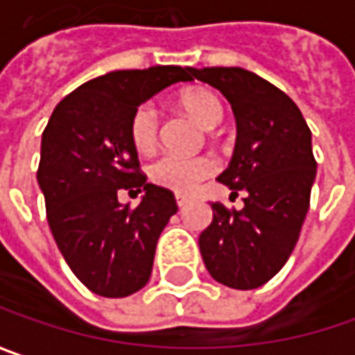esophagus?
Here are the masks:
<instances>
[{"label": "esophagus", "mask_w": 355, "mask_h": 355, "mask_svg": "<svg viewBox=\"0 0 355 355\" xmlns=\"http://www.w3.org/2000/svg\"><path fill=\"white\" fill-rule=\"evenodd\" d=\"M175 198H177L178 208H182V207H187V205H189V196H184V194H177Z\"/></svg>", "instance_id": "1"}]
</instances>
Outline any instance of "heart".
I'll return each instance as SVG.
<instances>
[{
	"label": "heart",
	"instance_id": "b5f03b06",
	"mask_svg": "<svg viewBox=\"0 0 355 355\" xmlns=\"http://www.w3.org/2000/svg\"><path fill=\"white\" fill-rule=\"evenodd\" d=\"M178 105L193 116L205 129L216 127L224 116L220 97L205 87H191L178 95ZM129 139L132 147L141 155L153 153L159 143V113L150 103H143L132 111L129 121ZM216 164L210 157H180V155H162L148 166V178L162 189L173 193H191L200 180L214 173Z\"/></svg>",
	"mask_w": 355,
	"mask_h": 355
}]
</instances>
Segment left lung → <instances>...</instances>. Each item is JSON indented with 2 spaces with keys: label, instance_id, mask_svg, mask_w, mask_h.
Segmentation results:
<instances>
[{
  "label": "left lung",
  "instance_id": "obj_1",
  "mask_svg": "<svg viewBox=\"0 0 355 355\" xmlns=\"http://www.w3.org/2000/svg\"><path fill=\"white\" fill-rule=\"evenodd\" d=\"M218 89L236 116V145L218 177L244 208L212 202V223L198 246L210 276L236 290L274 278L290 258L316 178L312 132L298 105L278 87L240 67L191 69Z\"/></svg>",
  "mask_w": 355,
  "mask_h": 355
}]
</instances>
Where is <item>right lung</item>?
<instances>
[{
  "label": "right lung",
  "instance_id": "right-lung-1",
  "mask_svg": "<svg viewBox=\"0 0 355 355\" xmlns=\"http://www.w3.org/2000/svg\"><path fill=\"white\" fill-rule=\"evenodd\" d=\"M189 67L113 71L59 101L41 137L37 182L57 248L83 284L125 298L147 284L157 242L178 210L168 189L147 182L129 139L132 111L178 81ZM121 190L146 193L139 207Z\"/></svg>",
  "mask_w": 355,
  "mask_h": 355
}]
</instances>
